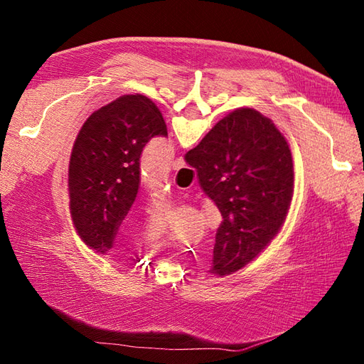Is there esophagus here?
<instances>
[{
    "label": "esophagus",
    "mask_w": 364,
    "mask_h": 364,
    "mask_svg": "<svg viewBox=\"0 0 364 364\" xmlns=\"http://www.w3.org/2000/svg\"><path fill=\"white\" fill-rule=\"evenodd\" d=\"M185 165V161H183V158L182 156H179V158H176V161L173 162V168L174 170H179V168H182Z\"/></svg>",
    "instance_id": "34e87169"
}]
</instances>
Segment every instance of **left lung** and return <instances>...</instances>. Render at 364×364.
<instances>
[{
    "instance_id": "left-lung-1",
    "label": "left lung",
    "mask_w": 364,
    "mask_h": 364,
    "mask_svg": "<svg viewBox=\"0 0 364 364\" xmlns=\"http://www.w3.org/2000/svg\"><path fill=\"white\" fill-rule=\"evenodd\" d=\"M167 138L159 109L144 95H123L86 119L70 159L74 226L91 249L107 253L139 188V158L151 138Z\"/></svg>"
}]
</instances>
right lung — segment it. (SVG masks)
<instances>
[{
    "label": "right lung",
    "mask_w": 364,
    "mask_h": 364,
    "mask_svg": "<svg viewBox=\"0 0 364 364\" xmlns=\"http://www.w3.org/2000/svg\"><path fill=\"white\" fill-rule=\"evenodd\" d=\"M202 191L222 214L213 274L245 267L278 234L293 196V158L272 119L240 109L185 155Z\"/></svg>",
    "instance_id": "1"
}]
</instances>
